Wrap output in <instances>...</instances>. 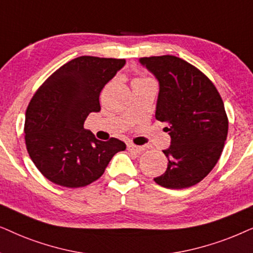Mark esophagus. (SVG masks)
Here are the masks:
<instances>
[{
	"instance_id": "obj_1",
	"label": "esophagus",
	"mask_w": 253,
	"mask_h": 253,
	"mask_svg": "<svg viewBox=\"0 0 253 253\" xmlns=\"http://www.w3.org/2000/svg\"><path fill=\"white\" fill-rule=\"evenodd\" d=\"M147 149L146 146H135V144H127V150L128 151H132V153H135V154H140L142 153V151H144Z\"/></svg>"
}]
</instances>
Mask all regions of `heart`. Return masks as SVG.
Here are the masks:
<instances>
[{"instance_id":"obj_1","label":"heart","mask_w":253,"mask_h":253,"mask_svg":"<svg viewBox=\"0 0 253 253\" xmlns=\"http://www.w3.org/2000/svg\"><path fill=\"white\" fill-rule=\"evenodd\" d=\"M136 80H146V79H144V77H142V79H136ZM136 80H135V81H136Z\"/></svg>"}]
</instances>
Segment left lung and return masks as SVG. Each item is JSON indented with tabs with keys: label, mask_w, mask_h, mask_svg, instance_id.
<instances>
[{
	"label": "left lung",
	"mask_w": 253,
	"mask_h": 253,
	"mask_svg": "<svg viewBox=\"0 0 253 253\" xmlns=\"http://www.w3.org/2000/svg\"><path fill=\"white\" fill-rule=\"evenodd\" d=\"M160 83L157 120L166 123L171 146L167 171L154 178L172 190L191 187L213 170L228 135L223 100L211 81L191 63L173 55L141 58Z\"/></svg>",
	"instance_id": "obj_1"
}]
</instances>
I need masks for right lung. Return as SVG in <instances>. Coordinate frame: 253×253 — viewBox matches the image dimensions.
<instances>
[{
	"mask_svg": "<svg viewBox=\"0 0 253 253\" xmlns=\"http://www.w3.org/2000/svg\"><path fill=\"white\" fill-rule=\"evenodd\" d=\"M125 59L79 56L54 72L37 90L25 114V143L43 177L63 187H83L102 177L123 141L96 139L83 125L99 112V95Z\"/></svg>",
	"mask_w": 253,
	"mask_h": 253,
	"instance_id": "obj_1",
	"label": "right lung"
}]
</instances>
